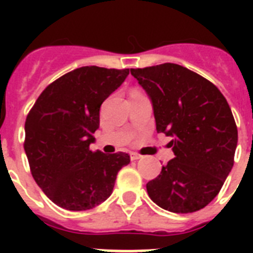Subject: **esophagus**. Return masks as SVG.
Listing matches in <instances>:
<instances>
[{"label": "esophagus", "instance_id": "esophagus-1", "mask_svg": "<svg viewBox=\"0 0 253 253\" xmlns=\"http://www.w3.org/2000/svg\"><path fill=\"white\" fill-rule=\"evenodd\" d=\"M130 158H131V160H139V159L142 158V156H140L139 154H136V152H131Z\"/></svg>", "mask_w": 253, "mask_h": 253}]
</instances>
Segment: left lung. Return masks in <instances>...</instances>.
Masks as SVG:
<instances>
[{
    "instance_id": "1",
    "label": "left lung",
    "mask_w": 253,
    "mask_h": 253,
    "mask_svg": "<svg viewBox=\"0 0 253 253\" xmlns=\"http://www.w3.org/2000/svg\"><path fill=\"white\" fill-rule=\"evenodd\" d=\"M150 95L158 132L172 136L174 158L147 184L164 210L186 214L209 205L234 166L238 128L215 85L182 65L164 63L131 69Z\"/></svg>"
}]
</instances>
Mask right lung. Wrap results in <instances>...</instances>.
I'll list each match as a JSON object with an SVG mask.
<instances>
[{"label":"right lung","mask_w":253,"mask_h":253,"mask_svg":"<svg viewBox=\"0 0 253 253\" xmlns=\"http://www.w3.org/2000/svg\"><path fill=\"white\" fill-rule=\"evenodd\" d=\"M130 69L81 67L49 84L25 123V152L38 186L53 204L89 210L113 193L117 174L130 163L125 152L89 148L99 127V109Z\"/></svg>","instance_id":"add662e5"}]
</instances>
